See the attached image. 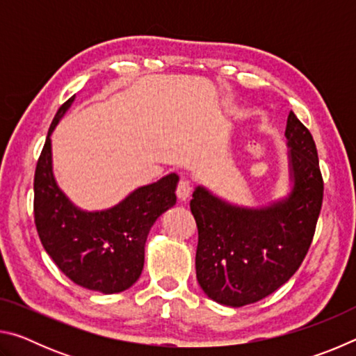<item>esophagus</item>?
<instances>
[{
    "instance_id": "34e87169",
    "label": "esophagus",
    "mask_w": 356,
    "mask_h": 356,
    "mask_svg": "<svg viewBox=\"0 0 356 356\" xmlns=\"http://www.w3.org/2000/svg\"><path fill=\"white\" fill-rule=\"evenodd\" d=\"M176 195H177L179 200H182V201L188 200L190 195H191V184H190V180H186V179H180L179 180L177 188H176Z\"/></svg>"
}]
</instances>
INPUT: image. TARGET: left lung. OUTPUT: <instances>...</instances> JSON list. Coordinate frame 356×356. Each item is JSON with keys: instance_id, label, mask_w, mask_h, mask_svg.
Listing matches in <instances>:
<instances>
[{"instance_id": "obj_1", "label": "left lung", "mask_w": 356, "mask_h": 356, "mask_svg": "<svg viewBox=\"0 0 356 356\" xmlns=\"http://www.w3.org/2000/svg\"><path fill=\"white\" fill-rule=\"evenodd\" d=\"M293 190L287 200L251 210L197 186L190 201L197 226L196 278L216 303L245 306L291 280L308 254L323 201L311 131L291 111L286 127Z\"/></svg>"}]
</instances>
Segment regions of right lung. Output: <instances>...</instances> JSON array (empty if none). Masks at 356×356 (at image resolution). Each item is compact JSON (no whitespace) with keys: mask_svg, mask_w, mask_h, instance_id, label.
Instances as JSON below:
<instances>
[{"mask_svg":"<svg viewBox=\"0 0 356 356\" xmlns=\"http://www.w3.org/2000/svg\"><path fill=\"white\" fill-rule=\"evenodd\" d=\"M74 99L59 106L35 165V229L48 256L75 284L104 293L122 292L140 278L147 234L155 220L176 204L179 177L170 174L141 186L104 212L76 209L53 177L50 143L53 129Z\"/></svg>","mask_w":356,"mask_h":356,"instance_id":"right-lung-1","label":"right lung"}]
</instances>
